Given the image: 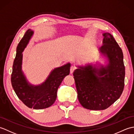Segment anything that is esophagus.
I'll use <instances>...</instances> for the list:
<instances>
[{
    "label": "esophagus",
    "mask_w": 134,
    "mask_h": 134,
    "mask_svg": "<svg viewBox=\"0 0 134 134\" xmlns=\"http://www.w3.org/2000/svg\"><path fill=\"white\" fill-rule=\"evenodd\" d=\"M75 69H76V67L75 66H74V65H72V66H71V67H70V73L71 74H72L73 72L74 71Z\"/></svg>",
    "instance_id": "1"
}]
</instances>
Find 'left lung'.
<instances>
[{
    "label": "left lung",
    "instance_id": "obj_1",
    "mask_svg": "<svg viewBox=\"0 0 134 134\" xmlns=\"http://www.w3.org/2000/svg\"><path fill=\"white\" fill-rule=\"evenodd\" d=\"M103 36L104 45L99 50L109 60L107 66L98 69L89 65L73 73L78 100L82 107L90 110L109 107L120 97L124 87L123 52L112 35L104 33Z\"/></svg>",
    "mask_w": 134,
    "mask_h": 134
}]
</instances>
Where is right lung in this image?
<instances>
[{"mask_svg":"<svg viewBox=\"0 0 134 134\" xmlns=\"http://www.w3.org/2000/svg\"><path fill=\"white\" fill-rule=\"evenodd\" d=\"M33 33V31L27 30L17 46L11 81L16 96L26 106L35 109H41L49 107L55 101L59 86L65 76L69 75L70 64L54 69L41 85L34 86L28 84L21 71L22 53Z\"/></svg>","mask_w":134,"mask_h":134,"instance_id":"obj_1","label":"right lung"}]
</instances>
